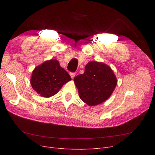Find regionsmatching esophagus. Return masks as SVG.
<instances>
[{"instance_id": "obj_1", "label": "esophagus", "mask_w": 155, "mask_h": 155, "mask_svg": "<svg viewBox=\"0 0 155 155\" xmlns=\"http://www.w3.org/2000/svg\"><path fill=\"white\" fill-rule=\"evenodd\" d=\"M70 76H71V78L73 79V78L75 77V76H76V73L71 72V73L70 74Z\"/></svg>"}]
</instances>
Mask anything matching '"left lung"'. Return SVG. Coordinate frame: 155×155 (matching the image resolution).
Wrapping results in <instances>:
<instances>
[{
    "label": "left lung",
    "mask_w": 155,
    "mask_h": 155,
    "mask_svg": "<svg viewBox=\"0 0 155 155\" xmlns=\"http://www.w3.org/2000/svg\"><path fill=\"white\" fill-rule=\"evenodd\" d=\"M82 101L94 106L107 100L113 92L117 79L111 68L96 61L89 62L85 72L74 78Z\"/></svg>",
    "instance_id": "obj_1"
}]
</instances>
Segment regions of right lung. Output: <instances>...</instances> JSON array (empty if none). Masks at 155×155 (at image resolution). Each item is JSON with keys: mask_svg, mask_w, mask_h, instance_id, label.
I'll use <instances>...</instances> for the list:
<instances>
[{"mask_svg": "<svg viewBox=\"0 0 155 155\" xmlns=\"http://www.w3.org/2000/svg\"><path fill=\"white\" fill-rule=\"evenodd\" d=\"M70 80V75L60 67L58 61L51 59L35 67L30 81L37 93L43 97H49L57 94L64 84Z\"/></svg>", "mask_w": 155, "mask_h": 155, "instance_id": "add662e5", "label": "right lung"}]
</instances>
